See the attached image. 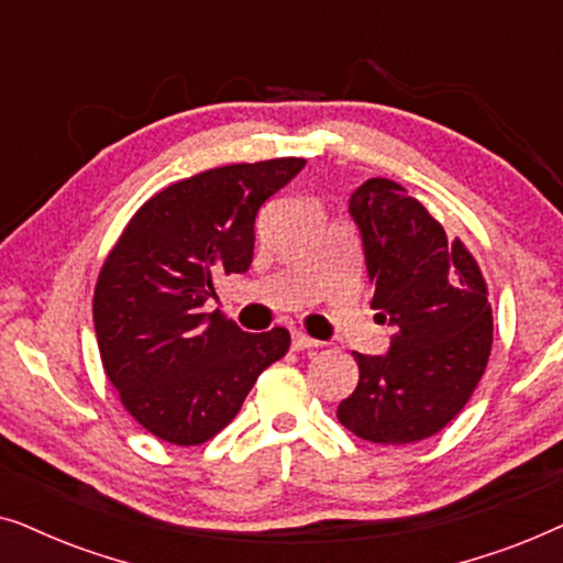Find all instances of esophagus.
Here are the masks:
<instances>
[{
	"label": "esophagus",
	"mask_w": 563,
	"mask_h": 563,
	"mask_svg": "<svg viewBox=\"0 0 563 563\" xmlns=\"http://www.w3.org/2000/svg\"><path fill=\"white\" fill-rule=\"evenodd\" d=\"M290 344H294V350H313V347H319V340H313V336L303 334V332H294V336H290Z\"/></svg>",
	"instance_id": "esophagus-1"
}]
</instances>
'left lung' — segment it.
<instances>
[{
    "instance_id": "left-lung-1",
    "label": "left lung",
    "mask_w": 563,
    "mask_h": 563,
    "mask_svg": "<svg viewBox=\"0 0 563 563\" xmlns=\"http://www.w3.org/2000/svg\"><path fill=\"white\" fill-rule=\"evenodd\" d=\"M373 286L371 309L394 329L386 355H355L357 388L336 419L357 438L407 445L440 432L474 394L492 352V306L476 260L409 198L371 177L350 195Z\"/></svg>"
}]
</instances>
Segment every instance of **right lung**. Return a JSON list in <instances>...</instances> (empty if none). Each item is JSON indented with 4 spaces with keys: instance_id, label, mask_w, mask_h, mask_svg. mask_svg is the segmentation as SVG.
<instances>
[{
    "instance_id": "right-lung-1",
    "label": "right lung",
    "mask_w": 563,
    "mask_h": 563,
    "mask_svg": "<svg viewBox=\"0 0 563 563\" xmlns=\"http://www.w3.org/2000/svg\"><path fill=\"white\" fill-rule=\"evenodd\" d=\"M303 164L296 156L229 164L164 187L104 260L92 303L104 373L159 440H211L260 373L288 352L283 327L250 334L203 306L216 277L250 269L257 211Z\"/></svg>"
}]
</instances>
